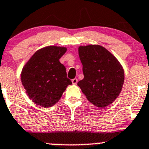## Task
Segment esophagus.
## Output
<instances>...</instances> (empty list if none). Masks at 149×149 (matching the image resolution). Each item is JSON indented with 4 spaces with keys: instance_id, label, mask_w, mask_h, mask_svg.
Listing matches in <instances>:
<instances>
[{
    "instance_id": "1",
    "label": "esophagus",
    "mask_w": 149,
    "mask_h": 149,
    "mask_svg": "<svg viewBox=\"0 0 149 149\" xmlns=\"http://www.w3.org/2000/svg\"><path fill=\"white\" fill-rule=\"evenodd\" d=\"M77 83H78V79H72V84H77Z\"/></svg>"
}]
</instances>
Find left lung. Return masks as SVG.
<instances>
[{"mask_svg":"<svg viewBox=\"0 0 149 149\" xmlns=\"http://www.w3.org/2000/svg\"><path fill=\"white\" fill-rule=\"evenodd\" d=\"M79 54L84 78L78 86L93 104L98 107L108 106L123 88V67L112 54L100 45L81 46Z\"/></svg>","mask_w":149,"mask_h":149,"instance_id":"obj_1","label":"left lung"}]
</instances>
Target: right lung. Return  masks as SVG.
Wrapping results in <instances>:
<instances>
[{"mask_svg":"<svg viewBox=\"0 0 149 149\" xmlns=\"http://www.w3.org/2000/svg\"><path fill=\"white\" fill-rule=\"evenodd\" d=\"M65 52V47L56 46L39 49L22 70L21 79L26 94L42 107L55 104L67 86L72 84L67 78L65 67L59 61Z\"/></svg>","mask_w":149,"mask_h":149,"instance_id":"add662e5","label":"right lung"}]
</instances>
